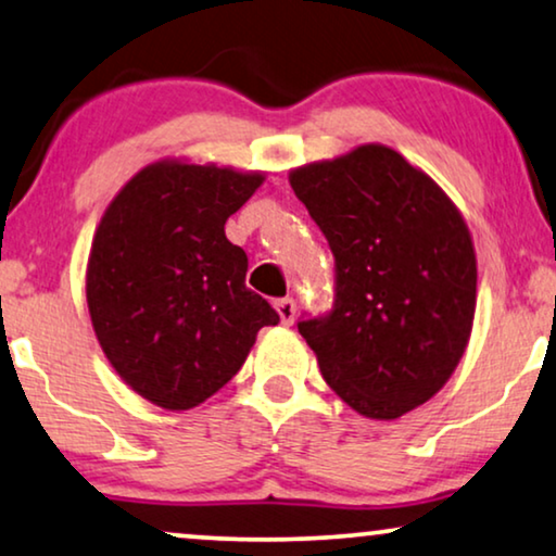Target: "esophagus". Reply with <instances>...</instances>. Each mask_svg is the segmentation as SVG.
I'll use <instances>...</instances> for the list:
<instances>
[{
  "label": "esophagus",
  "mask_w": 556,
  "mask_h": 556,
  "mask_svg": "<svg viewBox=\"0 0 556 556\" xmlns=\"http://www.w3.org/2000/svg\"><path fill=\"white\" fill-rule=\"evenodd\" d=\"M276 311H278L280 321H283L286 326H291L295 321V301L293 299L276 301Z\"/></svg>",
  "instance_id": "esophagus-1"
}]
</instances>
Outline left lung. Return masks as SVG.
Segmentation results:
<instances>
[{"instance_id": "1", "label": "left lung", "mask_w": 556, "mask_h": 556, "mask_svg": "<svg viewBox=\"0 0 556 556\" xmlns=\"http://www.w3.org/2000/svg\"><path fill=\"white\" fill-rule=\"evenodd\" d=\"M337 261V299L299 321L326 384L371 420L420 407L458 367L476 314V250L451 197L382 143L291 172Z\"/></svg>"}]
</instances>
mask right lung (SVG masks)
<instances>
[{
    "mask_svg": "<svg viewBox=\"0 0 556 556\" xmlns=\"http://www.w3.org/2000/svg\"><path fill=\"white\" fill-rule=\"evenodd\" d=\"M263 172L162 159L113 197L98 225L86 299L105 359L143 400L192 409L230 382L263 326L280 318L245 286L248 255L225 238Z\"/></svg>",
    "mask_w": 556,
    "mask_h": 556,
    "instance_id": "right-lung-1",
    "label": "right lung"
}]
</instances>
